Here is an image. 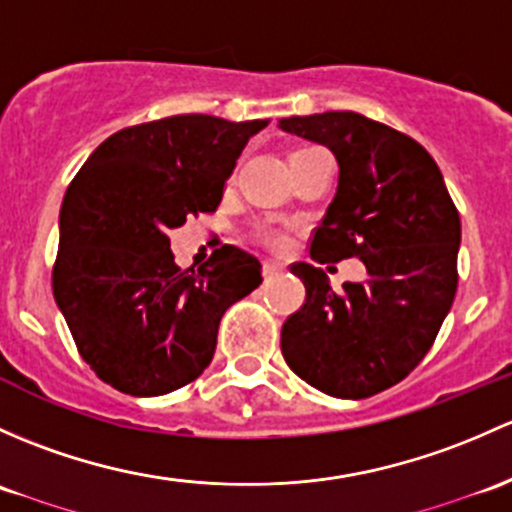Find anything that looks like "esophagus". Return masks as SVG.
I'll use <instances>...</instances> for the list:
<instances>
[{"label": "esophagus", "instance_id": "obj_1", "mask_svg": "<svg viewBox=\"0 0 512 512\" xmlns=\"http://www.w3.org/2000/svg\"><path fill=\"white\" fill-rule=\"evenodd\" d=\"M282 270H284V265L277 260H265V267H262V272H265L267 279L274 277V274H279Z\"/></svg>", "mask_w": 512, "mask_h": 512}]
</instances>
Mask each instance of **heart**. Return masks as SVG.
Wrapping results in <instances>:
<instances>
[{"mask_svg":"<svg viewBox=\"0 0 512 512\" xmlns=\"http://www.w3.org/2000/svg\"><path fill=\"white\" fill-rule=\"evenodd\" d=\"M274 242H282V238H274Z\"/></svg>","mask_w":512,"mask_h":512,"instance_id":"b5f03b06","label":"heart"}]
</instances>
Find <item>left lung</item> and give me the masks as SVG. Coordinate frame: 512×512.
<instances>
[{"label": "left lung", "mask_w": 512, "mask_h": 512, "mask_svg": "<svg viewBox=\"0 0 512 512\" xmlns=\"http://www.w3.org/2000/svg\"><path fill=\"white\" fill-rule=\"evenodd\" d=\"M279 129L324 144L338 161L311 260L358 257L368 270L336 294L321 267L292 265L306 301L284 321L282 355L316 390L365 400L417 368L454 304L459 211L427 149L383 122L324 112L279 120Z\"/></svg>", "instance_id": "left-lung-1"}]
</instances>
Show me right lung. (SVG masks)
<instances>
[{
	"mask_svg": "<svg viewBox=\"0 0 512 512\" xmlns=\"http://www.w3.org/2000/svg\"><path fill=\"white\" fill-rule=\"evenodd\" d=\"M267 120L174 115L107 137L61 206L53 297L85 363L134 397L196 380L228 306L262 284V265L233 245L181 270L169 230L213 213L252 134Z\"/></svg>",
	"mask_w": 512,
	"mask_h": 512,
	"instance_id": "right-lung-1",
	"label": "right lung"
}]
</instances>
